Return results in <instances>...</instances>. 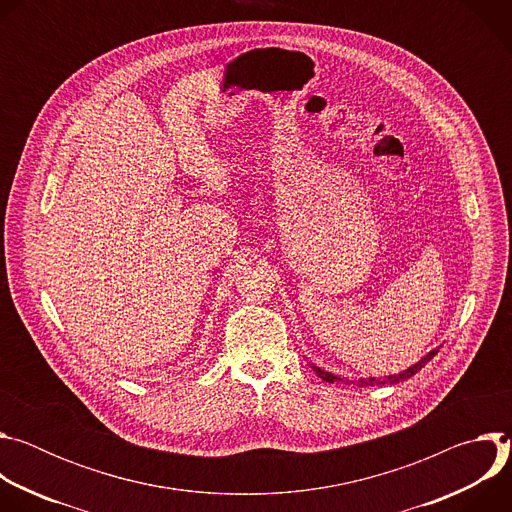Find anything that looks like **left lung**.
<instances>
[{
    "label": "left lung",
    "instance_id": "left-lung-1",
    "mask_svg": "<svg viewBox=\"0 0 512 512\" xmlns=\"http://www.w3.org/2000/svg\"><path fill=\"white\" fill-rule=\"evenodd\" d=\"M437 350H440V346L429 350L427 354H423L415 364H411L409 369H405V371H401V373L387 375V377H362V379L356 381V385H358V387H369V385L373 387V385H387V383H401V381H407V379H411L415 373H419V371L425 367V364L437 354ZM310 367H312V371H314L322 381H326V383H344V385L354 383V381H350V379H346V377H340V375H334V373H330V371H324V369L316 367L314 362L310 364Z\"/></svg>",
    "mask_w": 512,
    "mask_h": 512
}]
</instances>
